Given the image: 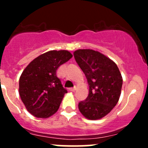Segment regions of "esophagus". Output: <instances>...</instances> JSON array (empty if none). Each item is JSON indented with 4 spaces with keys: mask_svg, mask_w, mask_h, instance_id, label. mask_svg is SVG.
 <instances>
[{
    "mask_svg": "<svg viewBox=\"0 0 148 148\" xmlns=\"http://www.w3.org/2000/svg\"><path fill=\"white\" fill-rule=\"evenodd\" d=\"M76 89V86H74V87H71V88H69V91L70 92H74Z\"/></svg>",
    "mask_w": 148,
    "mask_h": 148,
    "instance_id": "34e87169",
    "label": "esophagus"
}]
</instances>
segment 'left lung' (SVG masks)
<instances>
[{
	"mask_svg": "<svg viewBox=\"0 0 148 148\" xmlns=\"http://www.w3.org/2000/svg\"><path fill=\"white\" fill-rule=\"evenodd\" d=\"M74 56L89 84V95L79 102V110L89 120L102 118L120 99L122 86L120 70L113 61L92 49H79Z\"/></svg>",
	"mask_w": 148,
	"mask_h": 148,
	"instance_id": "obj_1",
	"label": "left lung"
}]
</instances>
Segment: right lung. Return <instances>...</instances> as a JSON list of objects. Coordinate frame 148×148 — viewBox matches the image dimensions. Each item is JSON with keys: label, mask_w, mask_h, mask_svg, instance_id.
Instances as JSON below:
<instances>
[{"label": "right lung", "mask_w": 148, "mask_h": 148, "mask_svg": "<svg viewBox=\"0 0 148 148\" xmlns=\"http://www.w3.org/2000/svg\"><path fill=\"white\" fill-rule=\"evenodd\" d=\"M72 54L68 51H50L36 58L23 70L19 79V95L26 109L38 118H47L59 110L64 94L56 70Z\"/></svg>", "instance_id": "right-lung-1"}]
</instances>
